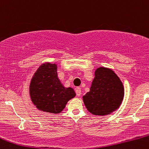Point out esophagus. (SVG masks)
<instances>
[{
	"label": "esophagus",
	"instance_id": "34e87169",
	"mask_svg": "<svg viewBox=\"0 0 149 149\" xmlns=\"http://www.w3.org/2000/svg\"><path fill=\"white\" fill-rule=\"evenodd\" d=\"M76 94L78 97H80L81 95V89L80 88H77L76 89Z\"/></svg>",
	"mask_w": 149,
	"mask_h": 149
}]
</instances>
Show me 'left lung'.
I'll list each match as a JSON object with an SVG mask.
<instances>
[{
	"label": "left lung",
	"mask_w": 149,
	"mask_h": 149,
	"mask_svg": "<svg viewBox=\"0 0 149 149\" xmlns=\"http://www.w3.org/2000/svg\"><path fill=\"white\" fill-rule=\"evenodd\" d=\"M123 95V85L117 75L101 67L95 71L90 91L83 96V102L91 113L107 115L118 108Z\"/></svg>",
	"instance_id": "obj_1"
}]
</instances>
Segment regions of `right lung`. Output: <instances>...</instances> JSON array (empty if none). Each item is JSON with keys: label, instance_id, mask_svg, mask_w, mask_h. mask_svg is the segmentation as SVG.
I'll list each match as a JSON object with an SVG mask.
<instances>
[{"label": "right lung", "instance_id": "right-lung-1", "mask_svg": "<svg viewBox=\"0 0 149 149\" xmlns=\"http://www.w3.org/2000/svg\"><path fill=\"white\" fill-rule=\"evenodd\" d=\"M30 95L39 110L58 113L65 108L69 100L76 96L72 88H65L57 78V65L42 64L32 78Z\"/></svg>", "mask_w": 149, "mask_h": 149}]
</instances>
